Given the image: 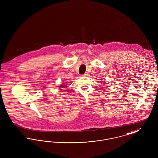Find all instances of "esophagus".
<instances>
[{
  "label": "esophagus",
  "mask_w": 158,
  "mask_h": 158,
  "mask_svg": "<svg viewBox=\"0 0 158 158\" xmlns=\"http://www.w3.org/2000/svg\"><path fill=\"white\" fill-rule=\"evenodd\" d=\"M83 76H89V73H88V72H86L85 74H83Z\"/></svg>",
  "instance_id": "34e87169"
}]
</instances>
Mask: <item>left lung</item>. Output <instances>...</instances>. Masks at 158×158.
Instances as JSON below:
<instances>
[{
	"mask_svg": "<svg viewBox=\"0 0 158 158\" xmlns=\"http://www.w3.org/2000/svg\"><path fill=\"white\" fill-rule=\"evenodd\" d=\"M104 84H105V83H104Z\"/></svg>",
	"mask_w": 158,
	"mask_h": 158,
	"instance_id": "8db88e82",
	"label": "left lung"
}]
</instances>
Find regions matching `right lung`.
Instances as JSON below:
<instances>
[{
  "label": "right lung",
  "instance_id": "add662e5",
  "mask_svg": "<svg viewBox=\"0 0 158 158\" xmlns=\"http://www.w3.org/2000/svg\"><path fill=\"white\" fill-rule=\"evenodd\" d=\"M60 87H63V88L64 87V88H65V87H67V86H64V85H63V84H62L61 85H60ZM60 90H61V89H60Z\"/></svg>",
  "mask_w": 158,
  "mask_h": 158
}]
</instances>
